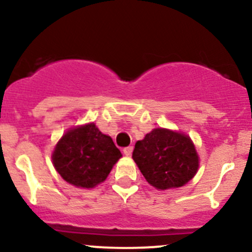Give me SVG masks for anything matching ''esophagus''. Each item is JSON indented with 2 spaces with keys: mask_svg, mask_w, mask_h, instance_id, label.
I'll use <instances>...</instances> for the list:
<instances>
[{
  "mask_svg": "<svg viewBox=\"0 0 252 252\" xmlns=\"http://www.w3.org/2000/svg\"><path fill=\"white\" fill-rule=\"evenodd\" d=\"M123 153H124V156L130 157L131 153H132V147H131V146H128V147L124 148V149H123Z\"/></svg>",
  "mask_w": 252,
  "mask_h": 252,
  "instance_id": "obj_1",
  "label": "esophagus"
}]
</instances>
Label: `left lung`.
Here are the masks:
<instances>
[{
	"label": "left lung",
	"instance_id": "obj_1",
	"mask_svg": "<svg viewBox=\"0 0 252 252\" xmlns=\"http://www.w3.org/2000/svg\"><path fill=\"white\" fill-rule=\"evenodd\" d=\"M132 159L146 181L161 190L183 187L198 168V157L190 137L162 128L137 141Z\"/></svg>",
	"mask_w": 252,
	"mask_h": 252
}]
</instances>
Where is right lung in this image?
<instances>
[{
  "mask_svg": "<svg viewBox=\"0 0 252 252\" xmlns=\"http://www.w3.org/2000/svg\"><path fill=\"white\" fill-rule=\"evenodd\" d=\"M121 157L111 137L90 123L63 135L52 154V161L64 181L88 189L104 182Z\"/></svg>",
  "mask_w": 252,
  "mask_h": 252,
  "instance_id": "1",
  "label": "right lung"
}]
</instances>
